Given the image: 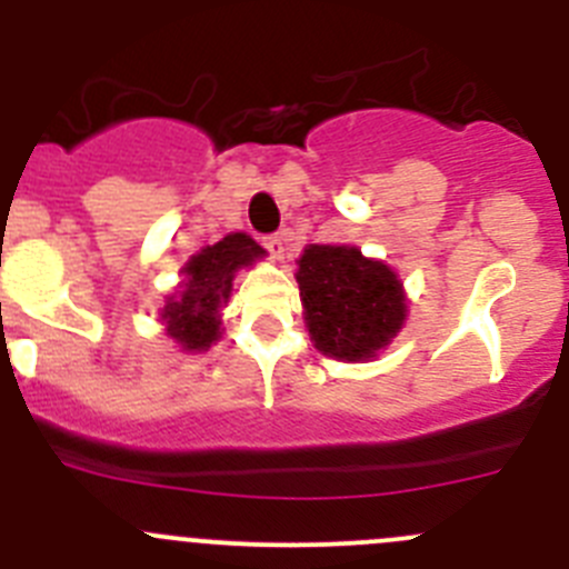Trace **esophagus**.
I'll return each instance as SVG.
<instances>
[{"mask_svg":"<svg viewBox=\"0 0 569 569\" xmlns=\"http://www.w3.org/2000/svg\"><path fill=\"white\" fill-rule=\"evenodd\" d=\"M263 247L274 254V258H283L286 252V232H278V236H267L263 238Z\"/></svg>","mask_w":569,"mask_h":569,"instance_id":"obj_1","label":"esophagus"}]
</instances>
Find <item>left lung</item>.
<instances>
[{
    "label": "left lung",
    "mask_w": 569,
    "mask_h": 569,
    "mask_svg": "<svg viewBox=\"0 0 569 569\" xmlns=\"http://www.w3.org/2000/svg\"><path fill=\"white\" fill-rule=\"evenodd\" d=\"M297 267L306 328L326 357L368 362L405 326V283L362 249L311 243Z\"/></svg>",
    "instance_id": "1"
}]
</instances>
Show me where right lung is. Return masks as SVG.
<instances>
[{"mask_svg":"<svg viewBox=\"0 0 569 569\" xmlns=\"http://www.w3.org/2000/svg\"><path fill=\"white\" fill-rule=\"evenodd\" d=\"M263 249L247 232H230L219 243L204 247L182 267V291L168 297L162 322L168 337L182 350H207L221 337V309L230 300L238 269L252 267Z\"/></svg>","mask_w":569,"mask_h":569,"instance_id":"obj_1","label":"right lung"}]
</instances>
